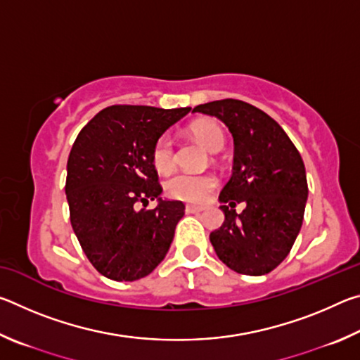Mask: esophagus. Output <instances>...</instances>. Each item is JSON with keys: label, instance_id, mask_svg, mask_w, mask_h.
Here are the masks:
<instances>
[{"label": "esophagus", "instance_id": "esophagus-1", "mask_svg": "<svg viewBox=\"0 0 360 360\" xmlns=\"http://www.w3.org/2000/svg\"><path fill=\"white\" fill-rule=\"evenodd\" d=\"M205 208L203 206H195V205H186V212L188 214H197V212H202Z\"/></svg>", "mask_w": 360, "mask_h": 360}]
</instances>
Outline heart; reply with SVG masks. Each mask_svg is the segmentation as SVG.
I'll use <instances>...</instances> for the list:
<instances>
[{
	"label": "heart",
	"mask_w": 360,
	"mask_h": 360,
	"mask_svg": "<svg viewBox=\"0 0 360 360\" xmlns=\"http://www.w3.org/2000/svg\"><path fill=\"white\" fill-rule=\"evenodd\" d=\"M192 133L198 141H202L211 152H217L224 148L225 136L221 127L216 122L205 120L192 127ZM152 163L158 173H169L176 165L174 141L169 133L158 136L152 148ZM217 187V179L212 174H192L176 173L165 182V191L169 197L181 202L200 203L208 198Z\"/></svg>",
	"instance_id": "b5f03b06"
}]
</instances>
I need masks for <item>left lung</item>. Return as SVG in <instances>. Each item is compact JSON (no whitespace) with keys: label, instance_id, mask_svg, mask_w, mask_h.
Listing matches in <instances>:
<instances>
[{"label":"left lung","instance_id":"8db88e82","mask_svg":"<svg viewBox=\"0 0 360 360\" xmlns=\"http://www.w3.org/2000/svg\"><path fill=\"white\" fill-rule=\"evenodd\" d=\"M221 119L233 136V173L219 200L225 221L211 231L217 257L236 273L266 275L288 257L302 229L308 198L300 152L275 119L233 98L193 108ZM245 201L241 215L233 210Z\"/></svg>","mask_w":360,"mask_h":360}]
</instances>
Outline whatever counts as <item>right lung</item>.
Masks as SVG:
<instances>
[{"label":"right lung","mask_w":360,"mask_h":360,"mask_svg":"<svg viewBox=\"0 0 360 360\" xmlns=\"http://www.w3.org/2000/svg\"><path fill=\"white\" fill-rule=\"evenodd\" d=\"M188 111L114 105L79 131L65 192L79 245L103 276L136 281L165 259L184 203L159 198L157 209L137 206L162 193L152 148Z\"/></svg>","instance_id":"add662e5"}]
</instances>
